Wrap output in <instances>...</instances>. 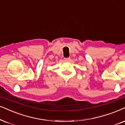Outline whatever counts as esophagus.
Listing matches in <instances>:
<instances>
[{"mask_svg":"<svg viewBox=\"0 0 125 125\" xmlns=\"http://www.w3.org/2000/svg\"><path fill=\"white\" fill-rule=\"evenodd\" d=\"M64 60L65 61H70V58H64Z\"/></svg>","mask_w":125,"mask_h":125,"instance_id":"obj_1","label":"esophagus"}]
</instances>
